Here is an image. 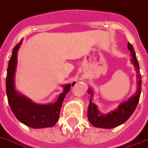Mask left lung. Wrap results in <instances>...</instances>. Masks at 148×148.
Listing matches in <instances>:
<instances>
[{
  "instance_id": "obj_1",
  "label": "left lung",
  "mask_w": 148,
  "mask_h": 148,
  "mask_svg": "<svg viewBox=\"0 0 148 148\" xmlns=\"http://www.w3.org/2000/svg\"><path fill=\"white\" fill-rule=\"evenodd\" d=\"M128 49H129L132 54L131 55L132 57V62L136 68L137 79H138V89L136 93L132 97H131L130 99H128V101L124 102L119 106L117 109L106 115H102L99 112L97 106L92 102V98L90 97V101L87 112V117L89 122L94 127L102 128H112L123 124L132 115L138 106L140 99V92H141V76H140L139 64L134 48L129 42L128 43ZM88 93L91 95V97H93V90L91 89L88 90Z\"/></svg>"
}]
</instances>
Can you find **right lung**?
I'll use <instances>...</instances> for the list:
<instances>
[{"mask_svg":"<svg viewBox=\"0 0 148 148\" xmlns=\"http://www.w3.org/2000/svg\"><path fill=\"white\" fill-rule=\"evenodd\" d=\"M21 43L22 40L13 49L8 67L6 91L10 107L16 119L29 127L34 128L53 127L59 119L64 99L70 90L71 86H74L75 82L72 84H69L64 86V92L59 95L58 99L55 103L38 105L19 94L14 89V76L17 62V51Z\"/></svg>","mask_w":148,"mask_h":148,"instance_id":"obj_1","label":"right lung"}]
</instances>
